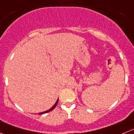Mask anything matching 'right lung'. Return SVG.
I'll use <instances>...</instances> for the list:
<instances>
[{"instance_id":"1","label":"right lung","mask_w":134,"mask_h":134,"mask_svg":"<svg viewBox=\"0 0 134 134\" xmlns=\"http://www.w3.org/2000/svg\"><path fill=\"white\" fill-rule=\"evenodd\" d=\"M58 99L57 100V102H55V104L54 105L52 106V107H51V108L50 109H48V111H44V112H42V113H39V115H42V114H45V113H48V112H50V111H52L53 109H54V108H55V107H56V105H57V104H58Z\"/></svg>"}]
</instances>
